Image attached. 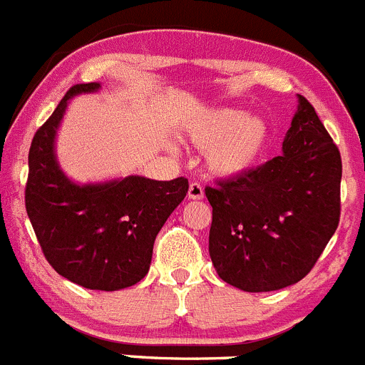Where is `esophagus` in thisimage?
<instances>
[{
	"instance_id": "1",
	"label": "esophagus",
	"mask_w": 365,
	"mask_h": 365,
	"mask_svg": "<svg viewBox=\"0 0 365 365\" xmlns=\"http://www.w3.org/2000/svg\"><path fill=\"white\" fill-rule=\"evenodd\" d=\"M187 198L190 200H200L204 198V187L200 182H191L190 190H187Z\"/></svg>"
}]
</instances>
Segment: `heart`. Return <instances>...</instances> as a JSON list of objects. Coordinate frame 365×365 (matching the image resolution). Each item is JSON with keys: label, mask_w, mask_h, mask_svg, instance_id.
Segmentation results:
<instances>
[{"label": "heart", "mask_w": 365, "mask_h": 365, "mask_svg": "<svg viewBox=\"0 0 365 365\" xmlns=\"http://www.w3.org/2000/svg\"><path fill=\"white\" fill-rule=\"evenodd\" d=\"M190 138L200 149H209L207 163L215 174L236 178L261 161L269 142V128L257 115L218 108L195 122Z\"/></svg>", "instance_id": "obj_1"}]
</instances>
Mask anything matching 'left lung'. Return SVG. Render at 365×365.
Wrapping results in <instances>:
<instances>
[{
  "label": "left lung",
  "instance_id": "obj_1",
  "mask_svg": "<svg viewBox=\"0 0 365 365\" xmlns=\"http://www.w3.org/2000/svg\"><path fill=\"white\" fill-rule=\"evenodd\" d=\"M298 103L280 156L205 186L211 261L223 282L248 293L300 282L339 225L341 153L312 104Z\"/></svg>",
  "mask_w": 365,
  "mask_h": 365
}]
</instances>
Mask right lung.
<instances>
[{
  "label": "right lung",
  "instance_id": "right-lung-1",
  "mask_svg": "<svg viewBox=\"0 0 365 365\" xmlns=\"http://www.w3.org/2000/svg\"><path fill=\"white\" fill-rule=\"evenodd\" d=\"M97 88L99 83L72 86L37 129L28 154L24 204L42 254L58 275L86 289L117 291L147 275L154 240L186 197L187 179L129 175L79 186L65 178L55 156L56 129L67 101Z\"/></svg>",
  "mask_w": 365,
  "mask_h": 365
}]
</instances>
